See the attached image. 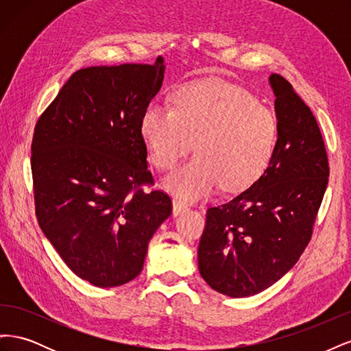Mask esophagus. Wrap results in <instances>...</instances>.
I'll return each instance as SVG.
<instances>
[{
    "label": "esophagus",
    "mask_w": 351,
    "mask_h": 351,
    "mask_svg": "<svg viewBox=\"0 0 351 351\" xmlns=\"http://www.w3.org/2000/svg\"><path fill=\"white\" fill-rule=\"evenodd\" d=\"M184 209H187L186 202H183L182 199H178V197H174L173 199V214L178 215L180 212L184 210Z\"/></svg>",
    "instance_id": "34e87169"
}]
</instances>
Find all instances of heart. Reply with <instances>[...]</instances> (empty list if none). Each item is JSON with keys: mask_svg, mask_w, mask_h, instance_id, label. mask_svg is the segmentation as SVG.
Listing matches in <instances>:
<instances>
[{"mask_svg": "<svg viewBox=\"0 0 351 351\" xmlns=\"http://www.w3.org/2000/svg\"><path fill=\"white\" fill-rule=\"evenodd\" d=\"M141 130L159 169L174 168L193 147L197 155L165 180L183 199H197L218 184L246 190L268 168L278 141L275 114L254 95L222 80L186 84L173 95V110L151 104Z\"/></svg>", "mask_w": 351, "mask_h": 351, "instance_id": "b5f03b06", "label": "heart"}]
</instances>
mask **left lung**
<instances>
[{
    "label": "left lung",
    "mask_w": 351,
    "mask_h": 351,
    "mask_svg": "<svg viewBox=\"0 0 351 351\" xmlns=\"http://www.w3.org/2000/svg\"><path fill=\"white\" fill-rule=\"evenodd\" d=\"M278 141L256 183L210 206L197 249L199 272L230 297L258 294L289 272L309 244L328 186L319 125L291 83L271 74Z\"/></svg>",
    "instance_id": "8db88e82"
}]
</instances>
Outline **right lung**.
Masks as SVG:
<instances>
[{
  "instance_id": "right-lung-1",
  "label": "right lung",
  "mask_w": 351,
  "mask_h": 351,
  "mask_svg": "<svg viewBox=\"0 0 351 351\" xmlns=\"http://www.w3.org/2000/svg\"><path fill=\"white\" fill-rule=\"evenodd\" d=\"M155 64L82 69L42 112L32 141L40 230L77 277L117 287L141 274L173 204L152 187L141 120L161 89Z\"/></svg>"
}]
</instances>
